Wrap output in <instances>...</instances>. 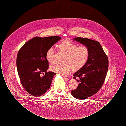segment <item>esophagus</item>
<instances>
[{
    "label": "esophagus",
    "mask_w": 126,
    "mask_h": 126,
    "mask_svg": "<svg viewBox=\"0 0 126 126\" xmlns=\"http://www.w3.org/2000/svg\"><path fill=\"white\" fill-rule=\"evenodd\" d=\"M63 78H64L65 79V80H69V79H70V78L69 77H66V76H63Z\"/></svg>",
    "instance_id": "1"
}]
</instances>
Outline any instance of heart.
<instances>
[{"label":"heart","mask_w":126,"mask_h":126,"mask_svg":"<svg viewBox=\"0 0 126 126\" xmlns=\"http://www.w3.org/2000/svg\"><path fill=\"white\" fill-rule=\"evenodd\" d=\"M61 51L66 54L65 65L56 64L51 66L50 70L53 72L62 75L68 74L73 70H78L86 63L89 55L88 48L85 46L78 45L68 40L61 42L59 45ZM55 50L53 47L48 48L46 53V58L48 62L53 63L54 61Z\"/></svg>","instance_id":"obj_1"}]
</instances>
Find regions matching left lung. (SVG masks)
<instances>
[{
	"mask_svg": "<svg viewBox=\"0 0 126 126\" xmlns=\"http://www.w3.org/2000/svg\"><path fill=\"white\" fill-rule=\"evenodd\" d=\"M74 41L87 47L89 51L86 63L74 74V78L80 83L71 94L78 100H84L93 95L102 87L108 69V59L101 44L86 38L77 37Z\"/></svg>",
	"mask_w": 126,
	"mask_h": 126,
	"instance_id": "obj_1",
	"label": "left lung"
}]
</instances>
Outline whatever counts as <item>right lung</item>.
Instances as JSON below:
<instances>
[{
    "label": "right lung",
    "mask_w": 126,
    "mask_h": 126,
    "mask_svg": "<svg viewBox=\"0 0 126 126\" xmlns=\"http://www.w3.org/2000/svg\"><path fill=\"white\" fill-rule=\"evenodd\" d=\"M61 39L59 36L35 37L19 50L16 59L18 75L23 86L30 94L41 96L50 88L56 73L47 71L48 62L46 53Z\"/></svg>",
    "instance_id": "right-lung-1"
}]
</instances>
